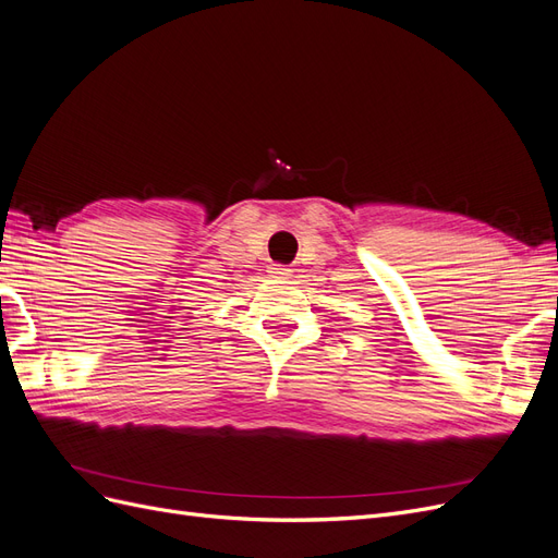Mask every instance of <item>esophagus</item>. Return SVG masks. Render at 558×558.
<instances>
[{
  "label": "esophagus",
  "instance_id": "esophagus-1",
  "mask_svg": "<svg viewBox=\"0 0 558 558\" xmlns=\"http://www.w3.org/2000/svg\"><path fill=\"white\" fill-rule=\"evenodd\" d=\"M269 272H272L275 277H281V279H286V277H291L293 269H289V267H286V265H272V267H269Z\"/></svg>",
  "mask_w": 558,
  "mask_h": 558
}]
</instances>
